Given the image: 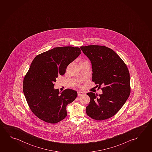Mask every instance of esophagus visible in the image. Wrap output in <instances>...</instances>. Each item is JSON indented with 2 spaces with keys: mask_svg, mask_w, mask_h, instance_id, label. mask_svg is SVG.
Returning <instances> with one entry per match:
<instances>
[{
  "mask_svg": "<svg viewBox=\"0 0 152 152\" xmlns=\"http://www.w3.org/2000/svg\"><path fill=\"white\" fill-rule=\"evenodd\" d=\"M77 94H78V95L80 96H82V95L84 94V93L83 92H82V91H78L77 92Z\"/></svg>",
  "mask_w": 152,
  "mask_h": 152,
  "instance_id": "34e87169",
  "label": "esophagus"
}]
</instances>
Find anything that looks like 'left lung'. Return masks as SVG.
<instances>
[{
	"label": "left lung",
	"instance_id": "obj_1",
	"mask_svg": "<svg viewBox=\"0 0 152 152\" xmlns=\"http://www.w3.org/2000/svg\"><path fill=\"white\" fill-rule=\"evenodd\" d=\"M80 49L91 62L92 80L99 87L104 86L102 94L87 93L91 100L86 112L92 119H107L119 111L129 96V70L117 53L109 48L91 45Z\"/></svg>",
	"mask_w": 152,
	"mask_h": 152
}]
</instances>
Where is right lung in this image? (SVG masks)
<instances>
[{"mask_svg": "<svg viewBox=\"0 0 152 152\" xmlns=\"http://www.w3.org/2000/svg\"><path fill=\"white\" fill-rule=\"evenodd\" d=\"M80 54L79 48L57 47L33 60L23 80V92L31 111L40 119L56 124L67 116V105L75 100L77 92L68 88L60 93L54 88V83Z\"/></svg>", "mask_w": 152, "mask_h": 152, "instance_id": "right-lung-1", "label": "right lung"}]
</instances>
